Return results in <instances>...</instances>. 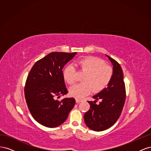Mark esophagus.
<instances>
[{"label": "esophagus", "instance_id": "1", "mask_svg": "<svg viewBox=\"0 0 151 151\" xmlns=\"http://www.w3.org/2000/svg\"><path fill=\"white\" fill-rule=\"evenodd\" d=\"M76 103H80V102L81 101V99H76Z\"/></svg>", "mask_w": 151, "mask_h": 151}]
</instances>
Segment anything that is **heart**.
I'll return each mask as SVG.
<instances>
[{
    "label": "heart",
    "mask_w": 151,
    "mask_h": 151,
    "mask_svg": "<svg viewBox=\"0 0 151 151\" xmlns=\"http://www.w3.org/2000/svg\"><path fill=\"white\" fill-rule=\"evenodd\" d=\"M75 65L86 74L83 78L84 83L70 87L69 94L77 99H81L91 93L92 90L99 92L108 85L113 76L111 67L105 65L101 59L88 57L77 61ZM63 78L67 83L72 84L76 81V68L72 65H67L63 70Z\"/></svg>",
    "instance_id": "1"
}]
</instances>
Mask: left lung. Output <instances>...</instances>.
<instances>
[{"label": "left lung", "instance_id": "obj_1", "mask_svg": "<svg viewBox=\"0 0 151 151\" xmlns=\"http://www.w3.org/2000/svg\"><path fill=\"white\" fill-rule=\"evenodd\" d=\"M113 66V76L106 88L93 98L95 101H88L90 108L84 115L86 125L90 129L100 132L113 126L120 117L125 101V86L123 73L120 65L107 55ZM101 99L99 105L96 100Z\"/></svg>", "mask_w": 151, "mask_h": 151}]
</instances>
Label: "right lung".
<instances>
[{
    "mask_svg": "<svg viewBox=\"0 0 151 151\" xmlns=\"http://www.w3.org/2000/svg\"><path fill=\"white\" fill-rule=\"evenodd\" d=\"M76 53L52 52L36 62L31 69L24 95L32 116L40 124L49 128L58 127L67 120L74 108V98H65L61 101L55 98L68 93L62 68Z\"/></svg>",
    "mask_w": 151,
    "mask_h": 151,
    "instance_id": "add662e5",
    "label": "right lung"
}]
</instances>
